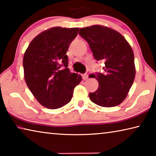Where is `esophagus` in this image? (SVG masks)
Here are the masks:
<instances>
[{
	"instance_id": "obj_1",
	"label": "esophagus",
	"mask_w": 156,
	"mask_h": 156,
	"mask_svg": "<svg viewBox=\"0 0 156 156\" xmlns=\"http://www.w3.org/2000/svg\"><path fill=\"white\" fill-rule=\"evenodd\" d=\"M82 77H83V80H87L88 78V74L87 73H83V74H82Z\"/></svg>"
}]
</instances>
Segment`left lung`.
<instances>
[{
	"label": "left lung",
	"mask_w": 156,
	"mask_h": 156,
	"mask_svg": "<svg viewBox=\"0 0 156 156\" xmlns=\"http://www.w3.org/2000/svg\"><path fill=\"white\" fill-rule=\"evenodd\" d=\"M78 33L88 43L94 58L105 61V72L91 75L99 85L89 93V98L101 107L117 106L125 99L135 78L133 50L123 36L109 27L92 25Z\"/></svg>",
	"instance_id": "obj_1"
}]
</instances>
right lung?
Wrapping results in <instances>:
<instances>
[{
	"instance_id": "obj_1",
	"label": "right lung",
	"mask_w": 156,
	"mask_h": 156,
	"mask_svg": "<svg viewBox=\"0 0 156 156\" xmlns=\"http://www.w3.org/2000/svg\"><path fill=\"white\" fill-rule=\"evenodd\" d=\"M78 28L56 27L38 34L23 57L27 85L37 100L48 109H58L72 100L81 76L71 73L66 55ZM63 68H62V67Z\"/></svg>"
}]
</instances>
